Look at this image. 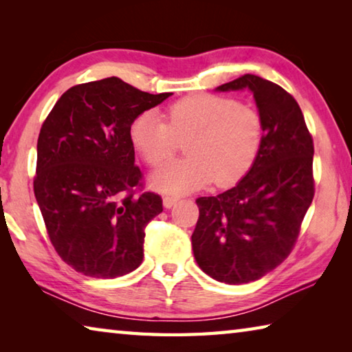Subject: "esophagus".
<instances>
[{"label":"esophagus","mask_w":352,"mask_h":352,"mask_svg":"<svg viewBox=\"0 0 352 352\" xmlns=\"http://www.w3.org/2000/svg\"><path fill=\"white\" fill-rule=\"evenodd\" d=\"M178 201V197H175V195H164L163 197V205L164 208H172Z\"/></svg>","instance_id":"34e87169"}]
</instances>
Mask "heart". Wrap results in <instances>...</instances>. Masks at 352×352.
<instances>
[{"label":"heart","instance_id":"obj_1","mask_svg":"<svg viewBox=\"0 0 352 352\" xmlns=\"http://www.w3.org/2000/svg\"><path fill=\"white\" fill-rule=\"evenodd\" d=\"M262 119L248 105L217 94H194L170 104L164 119L157 111L140 113L130 140L144 162L162 166L184 141L188 157L152 175L162 192L183 194L205 184L231 186L252 169L262 144Z\"/></svg>","mask_w":352,"mask_h":352}]
</instances>
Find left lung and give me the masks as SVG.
Listing matches in <instances>:
<instances>
[{
	"instance_id": "obj_1",
	"label": "left lung",
	"mask_w": 352,
	"mask_h": 352,
	"mask_svg": "<svg viewBox=\"0 0 352 352\" xmlns=\"http://www.w3.org/2000/svg\"><path fill=\"white\" fill-rule=\"evenodd\" d=\"M217 91L250 90L262 119V144L247 175L216 197H199L192 252L225 284L256 281L287 258L312 204L314 141L292 94L245 74Z\"/></svg>"
}]
</instances>
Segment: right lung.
Wrapping results in <instances>:
<instances>
[{
	"label": "right lung",
	"mask_w": 352,
	"mask_h": 352,
	"mask_svg": "<svg viewBox=\"0 0 352 352\" xmlns=\"http://www.w3.org/2000/svg\"><path fill=\"white\" fill-rule=\"evenodd\" d=\"M172 93L151 94L119 77L71 87L45 119L34 192L57 254L91 278H118L144 258V230L163 211L141 192L130 126Z\"/></svg>",
	"instance_id": "obj_1"
}]
</instances>
